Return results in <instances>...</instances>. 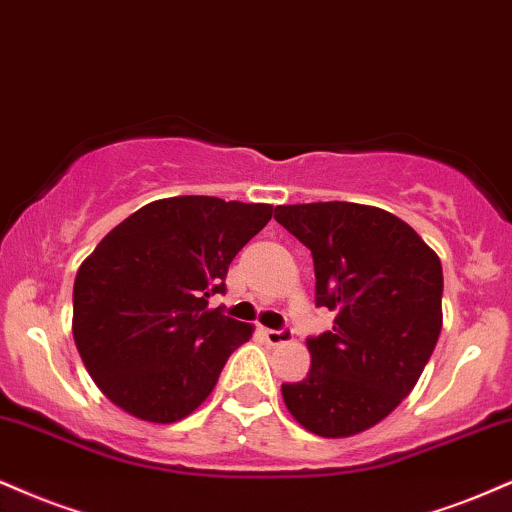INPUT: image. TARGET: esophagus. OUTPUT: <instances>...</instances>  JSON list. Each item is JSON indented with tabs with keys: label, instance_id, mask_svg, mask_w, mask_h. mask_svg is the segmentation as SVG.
<instances>
[{
	"label": "esophagus",
	"instance_id": "1",
	"mask_svg": "<svg viewBox=\"0 0 512 512\" xmlns=\"http://www.w3.org/2000/svg\"><path fill=\"white\" fill-rule=\"evenodd\" d=\"M261 333H263V338H266L268 345H285V342H290L294 338L292 330H287V328H282V330L263 328Z\"/></svg>",
	"mask_w": 512,
	"mask_h": 512
}]
</instances>
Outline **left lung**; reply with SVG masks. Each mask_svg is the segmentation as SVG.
I'll return each mask as SVG.
<instances>
[{"instance_id": "obj_1", "label": "left lung", "mask_w": 512, "mask_h": 512, "mask_svg": "<svg viewBox=\"0 0 512 512\" xmlns=\"http://www.w3.org/2000/svg\"><path fill=\"white\" fill-rule=\"evenodd\" d=\"M275 220L314 256L316 304L335 326L306 340L311 369L282 383L311 434L347 438L386 419L417 386L443 326L436 251L388 210L328 201L278 206Z\"/></svg>"}]
</instances>
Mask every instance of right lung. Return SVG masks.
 Wrapping results in <instances>:
<instances>
[{
    "label": "right lung",
    "mask_w": 512,
    "mask_h": 512,
    "mask_svg": "<svg viewBox=\"0 0 512 512\" xmlns=\"http://www.w3.org/2000/svg\"><path fill=\"white\" fill-rule=\"evenodd\" d=\"M270 218V203L172 196L102 237L76 273L71 330L112 405L172 424L213 393L254 326L208 309V299L225 292L232 258Z\"/></svg>",
    "instance_id": "1"
}]
</instances>
